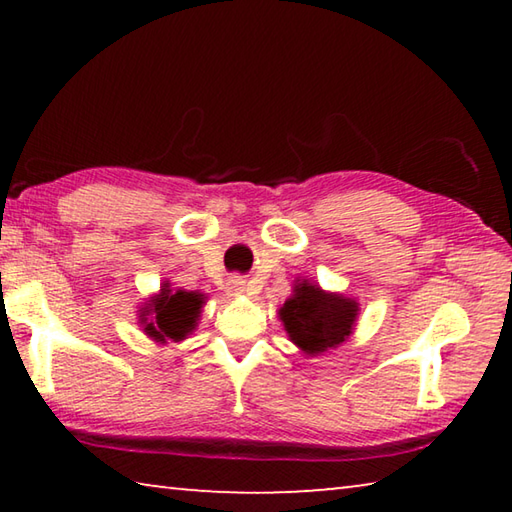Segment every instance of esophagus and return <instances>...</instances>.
Here are the masks:
<instances>
[{
  "instance_id": "1",
  "label": "esophagus",
  "mask_w": 512,
  "mask_h": 512,
  "mask_svg": "<svg viewBox=\"0 0 512 512\" xmlns=\"http://www.w3.org/2000/svg\"><path fill=\"white\" fill-rule=\"evenodd\" d=\"M225 289H228L230 296H244V293L248 291V284H246L244 277L235 275V277H230L228 284H225Z\"/></svg>"
}]
</instances>
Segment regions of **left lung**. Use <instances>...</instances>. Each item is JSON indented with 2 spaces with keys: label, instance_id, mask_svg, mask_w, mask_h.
<instances>
[{
  "label": "left lung",
  "instance_id": "left-lung-1",
  "mask_svg": "<svg viewBox=\"0 0 512 512\" xmlns=\"http://www.w3.org/2000/svg\"><path fill=\"white\" fill-rule=\"evenodd\" d=\"M359 302L339 291H325L318 282H293L291 296L277 309V318L284 325L289 341L305 354L336 350L350 339L357 327Z\"/></svg>",
  "mask_w": 512,
  "mask_h": 512
}]
</instances>
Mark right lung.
<instances>
[{
    "instance_id": "right-lung-1",
    "label": "right lung",
    "mask_w": 512,
    "mask_h": 512,
    "mask_svg": "<svg viewBox=\"0 0 512 512\" xmlns=\"http://www.w3.org/2000/svg\"><path fill=\"white\" fill-rule=\"evenodd\" d=\"M207 296L201 291L171 289V282L164 280L158 293H151L137 307V325L142 327L146 339L155 345H169L189 339L196 332Z\"/></svg>"
}]
</instances>
